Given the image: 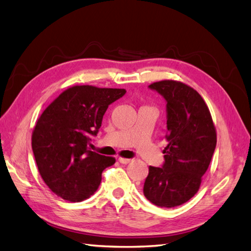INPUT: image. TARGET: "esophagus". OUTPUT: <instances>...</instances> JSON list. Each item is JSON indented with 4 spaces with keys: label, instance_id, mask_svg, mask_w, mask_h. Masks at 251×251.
Instances as JSON below:
<instances>
[{
    "label": "esophagus",
    "instance_id": "1",
    "mask_svg": "<svg viewBox=\"0 0 251 251\" xmlns=\"http://www.w3.org/2000/svg\"><path fill=\"white\" fill-rule=\"evenodd\" d=\"M118 161H119L120 163H122V164H127V163H130L132 160L131 159H126V158H119Z\"/></svg>",
    "mask_w": 251,
    "mask_h": 251
}]
</instances>
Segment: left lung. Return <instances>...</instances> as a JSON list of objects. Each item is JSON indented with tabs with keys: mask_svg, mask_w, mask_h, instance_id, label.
<instances>
[{
	"mask_svg": "<svg viewBox=\"0 0 251 251\" xmlns=\"http://www.w3.org/2000/svg\"><path fill=\"white\" fill-rule=\"evenodd\" d=\"M148 87L166 101L168 146L163 165L149 166L143 191L152 204L171 208L198 192L215 151L216 129L207 105L193 88L175 80Z\"/></svg>",
	"mask_w": 251,
	"mask_h": 251,
	"instance_id": "left-lung-1",
	"label": "left lung"
}]
</instances>
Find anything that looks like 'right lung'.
<instances>
[{"instance_id": "add662e5", "label": "right lung", "mask_w": 251, "mask_h": 251, "mask_svg": "<svg viewBox=\"0 0 251 251\" xmlns=\"http://www.w3.org/2000/svg\"><path fill=\"white\" fill-rule=\"evenodd\" d=\"M125 89L74 86L63 91L38 118L32 149L50 190L70 202H81L98 190L102 172L116 160L89 150L105 111Z\"/></svg>"}]
</instances>
